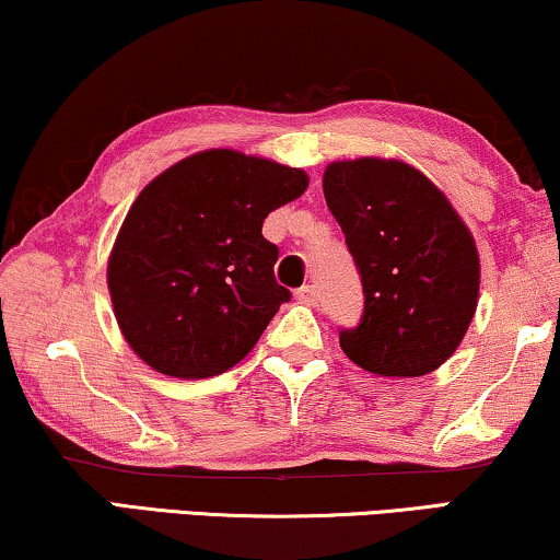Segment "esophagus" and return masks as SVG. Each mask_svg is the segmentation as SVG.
<instances>
[{
  "label": "esophagus",
  "mask_w": 560,
  "mask_h": 560,
  "mask_svg": "<svg viewBox=\"0 0 560 560\" xmlns=\"http://www.w3.org/2000/svg\"><path fill=\"white\" fill-rule=\"evenodd\" d=\"M295 301L303 303V305H316V301H318V290L313 288V285L298 288V290H295Z\"/></svg>",
  "instance_id": "1"
}]
</instances>
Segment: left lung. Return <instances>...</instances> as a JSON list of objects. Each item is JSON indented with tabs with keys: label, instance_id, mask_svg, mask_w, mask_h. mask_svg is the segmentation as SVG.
Listing matches in <instances>:
<instances>
[{
	"label": "left lung",
	"instance_id": "obj_1",
	"mask_svg": "<svg viewBox=\"0 0 560 560\" xmlns=\"http://www.w3.org/2000/svg\"><path fill=\"white\" fill-rule=\"evenodd\" d=\"M324 196L362 275L364 313L339 343L382 377H420L462 343L479 298V252L443 190L400 160H336Z\"/></svg>",
	"mask_w": 560,
	"mask_h": 560
}]
</instances>
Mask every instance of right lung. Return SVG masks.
<instances>
[{
  "instance_id": "add662e5",
  "label": "right lung",
  "mask_w": 560,
  "mask_h": 560,
  "mask_svg": "<svg viewBox=\"0 0 560 560\" xmlns=\"http://www.w3.org/2000/svg\"><path fill=\"white\" fill-rule=\"evenodd\" d=\"M308 188L301 167L236 150L196 152L142 188L106 265L125 339L167 377L203 380L255 349L290 290L262 236L267 213Z\"/></svg>"
}]
</instances>
